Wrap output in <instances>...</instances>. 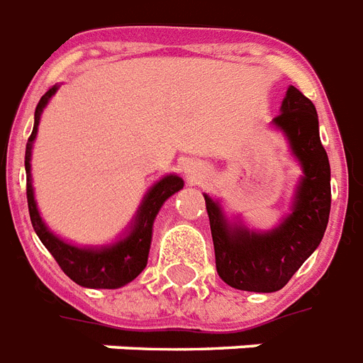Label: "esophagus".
<instances>
[{"label": "esophagus", "instance_id": "obj_1", "mask_svg": "<svg viewBox=\"0 0 363 363\" xmlns=\"http://www.w3.org/2000/svg\"><path fill=\"white\" fill-rule=\"evenodd\" d=\"M189 174H191L189 178H191V179H195V182L200 178V172H189Z\"/></svg>", "mask_w": 363, "mask_h": 363}]
</instances>
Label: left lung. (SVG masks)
<instances>
[{
    "instance_id": "obj_1",
    "label": "left lung",
    "mask_w": 363,
    "mask_h": 363,
    "mask_svg": "<svg viewBox=\"0 0 363 363\" xmlns=\"http://www.w3.org/2000/svg\"><path fill=\"white\" fill-rule=\"evenodd\" d=\"M274 125L285 131L292 152L303 167L294 210L281 227L266 234L230 227L219 204L204 195L217 274L238 291L275 292L283 289L318 247L328 225L330 161L318 136L315 104L291 86Z\"/></svg>"
}]
</instances>
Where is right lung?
<instances>
[{"label": "right lung", "mask_w": 363, "mask_h": 363, "mask_svg": "<svg viewBox=\"0 0 363 363\" xmlns=\"http://www.w3.org/2000/svg\"><path fill=\"white\" fill-rule=\"evenodd\" d=\"M56 89L57 88L54 86L40 97L39 104L35 108L33 131L28 138V144H26V174H28L26 195H28V210H30L31 225H33V230L37 232L43 245L50 251L52 257L60 264L63 274L67 277H71L77 285L88 286V289H118V286H123L125 283L135 279L136 275L146 268L150 243H152L153 219L157 216V211L161 210L164 200L184 187V179L178 178V176H167V178L153 185L152 191L147 193V196L142 202L131 234L125 240L112 245V247L78 249L74 245H69V243H63L62 240H57L52 232H48L45 223L40 221L30 179L31 144H33L35 135H37L40 112H43V108H45L52 95L56 94Z\"/></svg>", "instance_id": "right-lung-1"}]
</instances>
